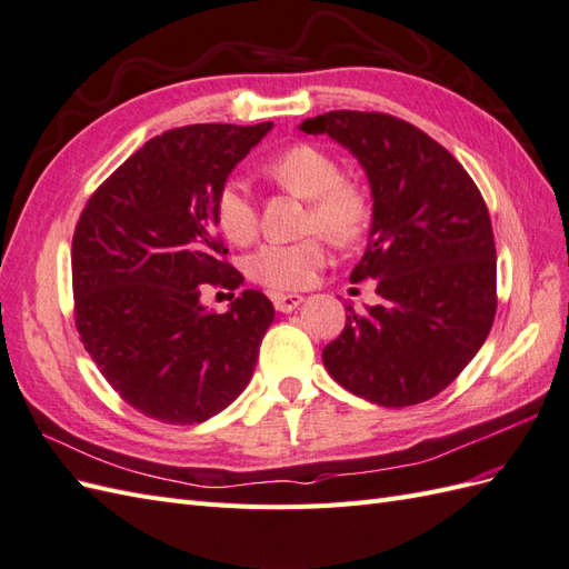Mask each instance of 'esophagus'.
<instances>
[{"instance_id": "esophagus-1", "label": "esophagus", "mask_w": 569, "mask_h": 569, "mask_svg": "<svg viewBox=\"0 0 569 569\" xmlns=\"http://www.w3.org/2000/svg\"><path fill=\"white\" fill-rule=\"evenodd\" d=\"M270 299H272V307L282 313L295 311L303 301L301 295H284V292H270Z\"/></svg>"}]
</instances>
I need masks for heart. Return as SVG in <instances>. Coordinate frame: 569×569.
Wrapping results in <instances>:
<instances>
[{"mask_svg":"<svg viewBox=\"0 0 569 569\" xmlns=\"http://www.w3.org/2000/svg\"><path fill=\"white\" fill-rule=\"evenodd\" d=\"M260 173L272 186L307 200L303 231H323L348 248L362 241L373 221V196L365 180L345 176L340 159L321 144L292 142L260 163ZM214 221L224 239L248 246L258 233V204L239 178L221 183L214 196ZM328 246L321 233L295 243H266L248 256L246 272L274 292L307 287L326 266Z\"/></svg>","mask_w":569,"mask_h":569,"instance_id":"b5f03b06","label":"heart"}]
</instances>
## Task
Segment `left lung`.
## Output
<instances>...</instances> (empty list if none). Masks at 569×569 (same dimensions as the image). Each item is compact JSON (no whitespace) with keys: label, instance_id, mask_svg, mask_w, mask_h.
<instances>
[{"label":"left lung","instance_id":"obj_1","mask_svg":"<svg viewBox=\"0 0 569 569\" xmlns=\"http://www.w3.org/2000/svg\"><path fill=\"white\" fill-rule=\"evenodd\" d=\"M365 166L373 224L352 282L377 280V307H348L323 365L342 389L383 408L435 398L488 338L497 256L473 178L415 124L377 110H330L301 122Z\"/></svg>","mask_w":569,"mask_h":569}]
</instances>
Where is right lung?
I'll return each instance as SVG.
<instances>
[{
  "label": "right lung",
  "instance_id": "add662e5",
  "mask_svg": "<svg viewBox=\"0 0 569 569\" xmlns=\"http://www.w3.org/2000/svg\"><path fill=\"white\" fill-rule=\"evenodd\" d=\"M270 128L166 130L120 163L81 210L72 239L74 326L110 389L151 420L204 422L251 381L274 318L270 299L243 289L217 313L200 295L243 282L217 233L214 196Z\"/></svg>",
  "mask_w": 569,
  "mask_h": 569
}]
</instances>
